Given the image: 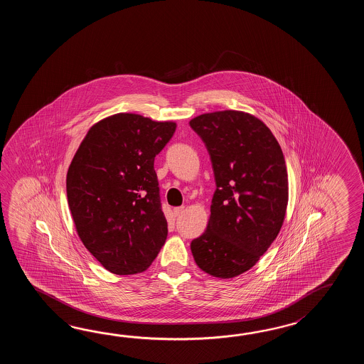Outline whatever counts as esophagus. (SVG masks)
Segmentation results:
<instances>
[{"label": "esophagus", "instance_id": "esophagus-1", "mask_svg": "<svg viewBox=\"0 0 364 364\" xmlns=\"http://www.w3.org/2000/svg\"><path fill=\"white\" fill-rule=\"evenodd\" d=\"M183 210H185V207H183V205H182V207H177V208H174V210H173V212H174V216H179Z\"/></svg>", "mask_w": 364, "mask_h": 364}]
</instances>
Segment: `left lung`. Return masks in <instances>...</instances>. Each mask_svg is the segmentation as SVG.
I'll list each match as a JSON object with an SVG mask.
<instances>
[{"mask_svg":"<svg viewBox=\"0 0 364 364\" xmlns=\"http://www.w3.org/2000/svg\"><path fill=\"white\" fill-rule=\"evenodd\" d=\"M190 126L207 147L216 181L207 230L191 242V252L201 271L232 279L252 268L281 230L287 164L274 135L252 114L213 112Z\"/></svg>","mask_w":364,"mask_h":364,"instance_id":"left-lung-1","label":"left lung"}]
</instances>
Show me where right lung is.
Masks as SVG:
<instances>
[{
    "mask_svg": "<svg viewBox=\"0 0 364 364\" xmlns=\"http://www.w3.org/2000/svg\"><path fill=\"white\" fill-rule=\"evenodd\" d=\"M176 127L132 113L107 117L70 164L66 191L77 235L114 274L146 271L166 240L154 163Z\"/></svg>",
    "mask_w": 364,
    "mask_h": 364,
    "instance_id": "obj_1",
    "label": "right lung"
}]
</instances>
